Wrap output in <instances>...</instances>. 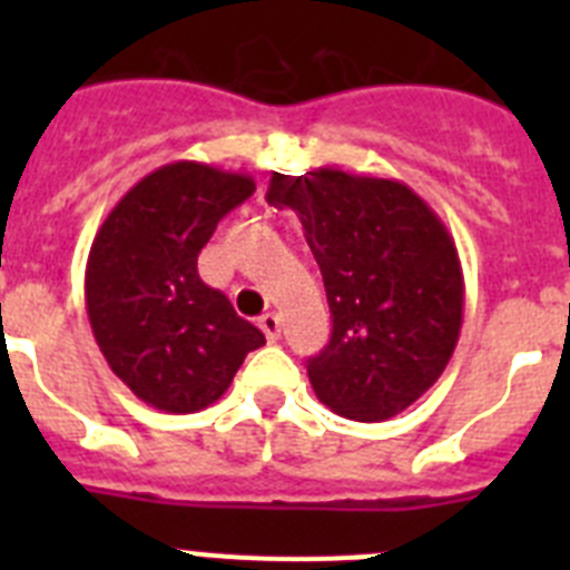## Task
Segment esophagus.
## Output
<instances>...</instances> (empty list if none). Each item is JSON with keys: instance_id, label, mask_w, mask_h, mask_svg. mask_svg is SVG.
<instances>
[{"instance_id": "1", "label": "esophagus", "mask_w": 570, "mask_h": 570, "mask_svg": "<svg viewBox=\"0 0 570 570\" xmlns=\"http://www.w3.org/2000/svg\"><path fill=\"white\" fill-rule=\"evenodd\" d=\"M259 328H262V334H265V340L276 342L282 336V320L276 314H265L259 320Z\"/></svg>"}]
</instances>
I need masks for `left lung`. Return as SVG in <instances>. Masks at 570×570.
I'll list each match as a JSON object with an SVG mask.
<instances>
[{
	"label": "left lung",
	"instance_id": "8db88e82",
	"mask_svg": "<svg viewBox=\"0 0 570 570\" xmlns=\"http://www.w3.org/2000/svg\"><path fill=\"white\" fill-rule=\"evenodd\" d=\"M268 205L299 216L334 331L308 380L322 405L382 422L414 405L460 342L465 279L454 236L396 179L316 168L271 176Z\"/></svg>",
	"mask_w": 570,
	"mask_h": 570
}]
</instances>
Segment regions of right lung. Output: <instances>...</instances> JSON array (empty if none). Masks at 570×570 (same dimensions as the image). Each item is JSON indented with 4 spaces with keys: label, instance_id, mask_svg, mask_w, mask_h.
<instances>
[{
    "label": "right lung",
    "instance_id": "add662e5",
    "mask_svg": "<svg viewBox=\"0 0 570 570\" xmlns=\"http://www.w3.org/2000/svg\"><path fill=\"white\" fill-rule=\"evenodd\" d=\"M256 190L216 165H163L99 225L85 268V308L105 362L134 396L165 414H196L228 391L265 336L196 259L216 223Z\"/></svg>",
    "mask_w": 570,
    "mask_h": 570
}]
</instances>
